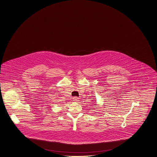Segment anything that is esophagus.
Wrapping results in <instances>:
<instances>
[{
	"instance_id": "1",
	"label": "esophagus",
	"mask_w": 157,
	"mask_h": 157,
	"mask_svg": "<svg viewBox=\"0 0 157 157\" xmlns=\"http://www.w3.org/2000/svg\"><path fill=\"white\" fill-rule=\"evenodd\" d=\"M73 100L74 101H75V102H78V101H79V98H78V97H74L73 98Z\"/></svg>"
}]
</instances>
